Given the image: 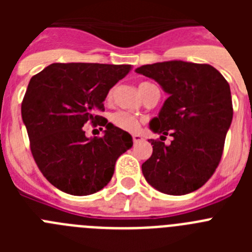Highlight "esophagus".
Segmentation results:
<instances>
[{
	"label": "esophagus",
	"mask_w": 252,
	"mask_h": 252,
	"mask_svg": "<svg viewBox=\"0 0 252 252\" xmlns=\"http://www.w3.org/2000/svg\"><path fill=\"white\" fill-rule=\"evenodd\" d=\"M132 140H133V142H135V144H136V142H140L142 140V136L141 135H132Z\"/></svg>",
	"instance_id": "obj_1"
}]
</instances>
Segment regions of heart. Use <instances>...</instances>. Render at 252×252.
Masks as SVG:
<instances>
[{
  "label": "heart",
  "mask_w": 252,
  "mask_h": 252,
  "mask_svg": "<svg viewBox=\"0 0 252 252\" xmlns=\"http://www.w3.org/2000/svg\"><path fill=\"white\" fill-rule=\"evenodd\" d=\"M148 84L150 83H149V82H142V83H140V92H141L142 88L145 86H148ZM111 97H112L111 92L107 93V101H110ZM110 122L115 126V127L120 128V130L122 131H126V132H136V131L139 130L140 125H141V121H140L139 117H136V116L132 115V113L125 112V111L113 112L112 115L110 116Z\"/></svg>",
  "instance_id": "heart-1"
}]
</instances>
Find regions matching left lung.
<instances>
[{"mask_svg":"<svg viewBox=\"0 0 252 252\" xmlns=\"http://www.w3.org/2000/svg\"><path fill=\"white\" fill-rule=\"evenodd\" d=\"M136 73L153 78L169 94L150 128L151 157L142 164L146 182L159 192L183 195L207 183L221 161L232 122L230 84L209 64L171 60L148 64ZM173 136L170 146L162 137Z\"/></svg>","mask_w":252,"mask_h":252,"instance_id":"left-lung-1","label":"left lung"}]
</instances>
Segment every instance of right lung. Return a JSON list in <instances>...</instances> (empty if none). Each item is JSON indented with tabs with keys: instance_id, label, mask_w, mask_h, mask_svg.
Returning a JSON list of instances; mask_svg holds the SVG:
<instances>
[{
	"instance_id": "right-lung-1",
	"label": "right lung",
	"mask_w": 252,
	"mask_h": 252,
	"mask_svg": "<svg viewBox=\"0 0 252 252\" xmlns=\"http://www.w3.org/2000/svg\"><path fill=\"white\" fill-rule=\"evenodd\" d=\"M131 65L54 63L29 82L21 103L30 150L44 177L62 192L88 195L108 184L116 160L132 148L128 132L97 115L108 91ZM106 126L105 135L88 139L83 126ZM102 130V128H101Z\"/></svg>"
}]
</instances>
